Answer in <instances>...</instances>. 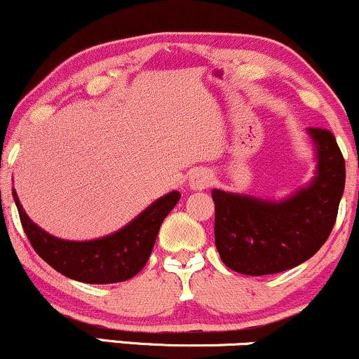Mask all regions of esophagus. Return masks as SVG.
<instances>
[{
	"mask_svg": "<svg viewBox=\"0 0 359 359\" xmlns=\"http://www.w3.org/2000/svg\"><path fill=\"white\" fill-rule=\"evenodd\" d=\"M212 182V175L209 174L205 168H197L194 170L191 177H189V185L194 191H203V189H208Z\"/></svg>",
	"mask_w": 359,
	"mask_h": 359,
	"instance_id": "34e87169",
	"label": "esophagus"
}]
</instances>
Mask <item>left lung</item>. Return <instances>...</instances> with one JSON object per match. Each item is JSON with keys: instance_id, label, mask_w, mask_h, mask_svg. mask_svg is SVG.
I'll use <instances>...</instances> for the list:
<instances>
[{"instance_id": "obj_1", "label": "left lung", "mask_w": 359, "mask_h": 359, "mask_svg": "<svg viewBox=\"0 0 359 359\" xmlns=\"http://www.w3.org/2000/svg\"><path fill=\"white\" fill-rule=\"evenodd\" d=\"M316 145V175L283 201L212 191L214 240L228 269L259 277L307 262L334 228L346 165L334 135L307 128Z\"/></svg>"}]
</instances>
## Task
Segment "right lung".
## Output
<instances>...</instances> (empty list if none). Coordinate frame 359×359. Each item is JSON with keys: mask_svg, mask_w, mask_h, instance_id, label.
I'll list each match as a JSON object with an SVG mask.
<instances>
[{"mask_svg": "<svg viewBox=\"0 0 359 359\" xmlns=\"http://www.w3.org/2000/svg\"><path fill=\"white\" fill-rule=\"evenodd\" d=\"M13 199L25 234L39 257L53 270L77 282L116 283L135 277L147 265L160 226L179 203L180 192H168L125 228L90 241H69L52 236L27 216L15 189Z\"/></svg>", "mask_w": 359, "mask_h": 359, "instance_id": "1", "label": "right lung"}]
</instances>
